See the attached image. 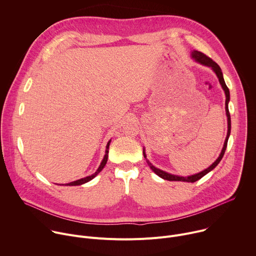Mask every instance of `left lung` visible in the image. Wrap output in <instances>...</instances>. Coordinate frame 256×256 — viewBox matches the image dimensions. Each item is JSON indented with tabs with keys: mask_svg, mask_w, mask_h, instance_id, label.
I'll return each mask as SVG.
<instances>
[{
	"mask_svg": "<svg viewBox=\"0 0 256 256\" xmlns=\"http://www.w3.org/2000/svg\"><path fill=\"white\" fill-rule=\"evenodd\" d=\"M192 58H194V62L202 64V66H208L210 68L214 74L216 75L218 79V82H220L224 92H225V95H226V102H225V108H226V116H227V122H228V132H227V136H226V140L224 142V146H223V149L220 153V155H218V159L210 166L208 167L206 169H204V171H200L196 174H194V175H190V176H178V175H174V174H171V173H168L166 171H163L157 167H155L148 159H147V155H146V152H144V149H142V154H144V157L146 159V161H147L148 165L150 166V168L153 170V172H155L159 177L165 179V180H169V181H186V182H196L198 181V179H200L202 177H204L206 174H208V172H210L218 163H220V161L222 160L224 154H225V151H226V148H227V144H228V140H229V136H230V134H231V118H230V114H229V107H228V104H229V101H230V92H229V89L225 83V80H224V77H223V72H222V70L221 68L218 66V64L214 62L212 58H210L208 56H206V54H204L202 52H198V50H192Z\"/></svg>",
	"mask_w": 256,
	"mask_h": 256,
	"instance_id": "left-lung-1",
	"label": "left lung"
}]
</instances>
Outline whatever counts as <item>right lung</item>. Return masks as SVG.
<instances>
[{"instance_id":"right-lung-1","label":"right lung","mask_w":256,"mask_h":256,"mask_svg":"<svg viewBox=\"0 0 256 256\" xmlns=\"http://www.w3.org/2000/svg\"><path fill=\"white\" fill-rule=\"evenodd\" d=\"M110 142H112V140H108V142H107V144H106L105 155H104V157H103V159H102V161H101V163H100V165H99V167H98V169L96 170V172H95V173H93L92 175L86 176V177H84V178L78 179V180H76V181H72V182H70V184H66L64 186H82V184H86V182H88V181L92 180L96 175H98V174L101 172V170L104 168V166L106 165V162H107V159H108V149H109V144H110ZM62 186H64V184H62Z\"/></svg>"}]
</instances>
